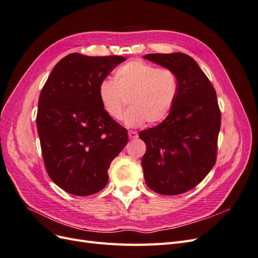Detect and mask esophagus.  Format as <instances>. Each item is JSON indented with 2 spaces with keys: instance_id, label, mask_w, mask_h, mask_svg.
<instances>
[{
  "instance_id": "1",
  "label": "esophagus",
  "mask_w": 258,
  "mask_h": 258,
  "mask_svg": "<svg viewBox=\"0 0 258 258\" xmlns=\"http://www.w3.org/2000/svg\"><path fill=\"white\" fill-rule=\"evenodd\" d=\"M128 136H129L130 140H135V139H137L139 137L138 136V132H136V131H129L128 132Z\"/></svg>"
}]
</instances>
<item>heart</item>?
I'll list each match as a JSON object with an SVG mask.
<instances>
[{
	"label": "heart",
	"mask_w": 258,
	"mask_h": 258,
	"mask_svg": "<svg viewBox=\"0 0 258 258\" xmlns=\"http://www.w3.org/2000/svg\"><path fill=\"white\" fill-rule=\"evenodd\" d=\"M99 100L104 112L114 120L136 128L146 121L162 122L169 116L178 93V80L174 71L159 69L143 61H130L114 73V81L104 80L99 85Z\"/></svg>",
	"instance_id": "heart-1"
}]
</instances>
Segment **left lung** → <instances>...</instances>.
I'll use <instances>...</instances> for the list:
<instances>
[{
    "label": "left lung",
    "mask_w": 258,
    "mask_h": 258,
    "mask_svg": "<svg viewBox=\"0 0 258 258\" xmlns=\"http://www.w3.org/2000/svg\"><path fill=\"white\" fill-rule=\"evenodd\" d=\"M144 59L170 69L178 93L167 118L139 134L146 144L142 167L146 185L160 195H178L197 186L216 161L221 111L207 75L188 54L148 53Z\"/></svg>",
    "instance_id": "left-lung-1"
}]
</instances>
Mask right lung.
<instances>
[{
  "mask_svg": "<svg viewBox=\"0 0 258 258\" xmlns=\"http://www.w3.org/2000/svg\"><path fill=\"white\" fill-rule=\"evenodd\" d=\"M124 60L70 53L41 91L36 127L44 163L52 182L69 194L103 189L112 160L128 143L127 129L108 117L98 93L100 83Z\"/></svg>",
  "mask_w": 258,
  "mask_h": 258,
  "instance_id": "obj_1",
  "label": "right lung"
}]
</instances>
